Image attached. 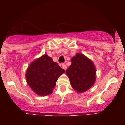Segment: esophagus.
I'll use <instances>...</instances> for the list:
<instances>
[{
	"label": "esophagus",
	"mask_w": 125,
	"mask_h": 125,
	"mask_svg": "<svg viewBox=\"0 0 125 125\" xmlns=\"http://www.w3.org/2000/svg\"><path fill=\"white\" fill-rule=\"evenodd\" d=\"M61 67L63 69H64V70H66V68H67V66H66V64H65V63H62V65H61Z\"/></svg>",
	"instance_id": "1"
}]
</instances>
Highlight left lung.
Here are the masks:
<instances>
[{
	"mask_svg": "<svg viewBox=\"0 0 125 125\" xmlns=\"http://www.w3.org/2000/svg\"><path fill=\"white\" fill-rule=\"evenodd\" d=\"M95 68L91 60L82 54L71 59V65L66 71L73 89L79 93L86 91L95 81Z\"/></svg>",
	"mask_w": 125,
	"mask_h": 125,
	"instance_id": "8db88e82",
	"label": "left lung"
}]
</instances>
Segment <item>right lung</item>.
Segmentation results:
<instances>
[{"mask_svg":"<svg viewBox=\"0 0 125 125\" xmlns=\"http://www.w3.org/2000/svg\"><path fill=\"white\" fill-rule=\"evenodd\" d=\"M65 72L51 57L45 54L29 66L26 73V82L36 94L47 95L53 92L58 78Z\"/></svg>","mask_w":125,"mask_h":125,"instance_id":"obj_1","label":"right lung"}]
</instances>
